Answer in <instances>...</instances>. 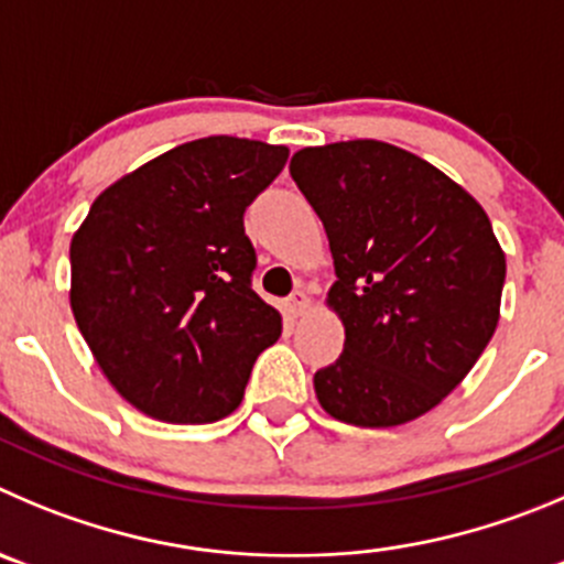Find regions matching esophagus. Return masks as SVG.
<instances>
[{
  "instance_id": "34e87169",
  "label": "esophagus",
  "mask_w": 564,
  "mask_h": 564,
  "mask_svg": "<svg viewBox=\"0 0 564 564\" xmlns=\"http://www.w3.org/2000/svg\"><path fill=\"white\" fill-rule=\"evenodd\" d=\"M308 312H312V297H308L306 292H294L292 297L286 300V314L292 319L303 317V314H308Z\"/></svg>"
}]
</instances>
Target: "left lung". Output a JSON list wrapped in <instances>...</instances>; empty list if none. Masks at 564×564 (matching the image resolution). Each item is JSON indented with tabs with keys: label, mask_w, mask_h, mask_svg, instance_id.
Segmentation results:
<instances>
[{
	"label": "left lung",
	"mask_w": 564,
	"mask_h": 564,
	"mask_svg": "<svg viewBox=\"0 0 564 564\" xmlns=\"http://www.w3.org/2000/svg\"><path fill=\"white\" fill-rule=\"evenodd\" d=\"M294 183L334 252L345 350L314 376L339 423L392 429L440 406L501 317L507 256L487 210L434 163L376 139L297 150Z\"/></svg>",
	"instance_id": "8db88e82"
}]
</instances>
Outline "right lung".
I'll list each match as a JSON object with an SVG mask.
<instances>
[{
  "instance_id": "1",
  "label": "right lung",
  "mask_w": 564,
  "mask_h": 564,
  "mask_svg": "<svg viewBox=\"0 0 564 564\" xmlns=\"http://www.w3.org/2000/svg\"><path fill=\"white\" fill-rule=\"evenodd\" d=\"M283 144L208 135L110 183L72 236L68 303L110 387L161 423L236 412L281 312L250 286L245 208L286 163Z\"/></svg>"
}]
</instances>
